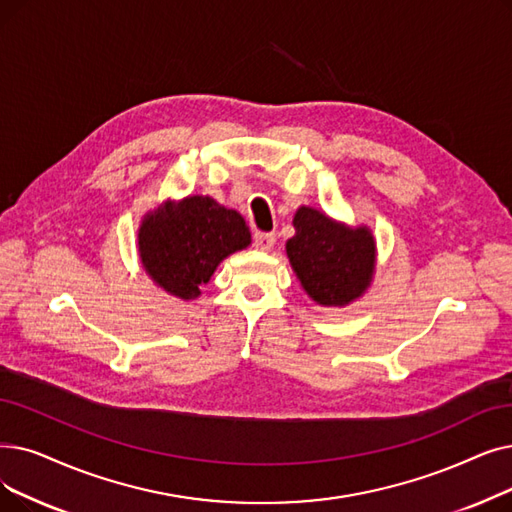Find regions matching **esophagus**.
<instances>
[{"instance_id":"esophagus-1","label":"esophagus","mask_w":512,"mask_h":512,"mask_svg":"<svg viewBox=\"0 0 512 512\" xmlns=\"http://www.w3.org/2000/svg\"><path fill=\"white\" fill-rule=\"evenodd\" d=\"M253 244L259 251H272V247L276 244V236L268 234V232H257L253 236Z\"/></svg>"}]
</instances>
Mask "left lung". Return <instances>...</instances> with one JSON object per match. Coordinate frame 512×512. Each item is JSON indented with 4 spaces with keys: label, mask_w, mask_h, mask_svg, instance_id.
<instances>
[{
    "label": "left lung",
    "mask_w": 512,
    "mask_h": 512,
    "mask_svg": "<svg viewBox=\"0 0 512 512\" xmlns=\"http://www.w3.org/2000/svg\"><path fill=\"white\" fill-rule=\"evenodd\" d=\"M286 255L305 293L318 305L343 307L360 299L372 282L376 242L366 226L349 228L326 213L299 207Z\"/></svg>",
    "instance_id": "obj_1"
}]
</instances>
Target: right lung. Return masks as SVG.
Masks as SVG:
<instances>
[{
  "label": "right lung",
  "instance_id": "right-lung-1",
  "mask_svg": "<svg viewBox=\"0 0 512 512\" xmlns=\"http://www.w3.org/2000/svg\"><path fill=\"white\" fill-rule=\"evenodd\" d=\"M249 244L251 232L242 215L211 196L167 201L146 213L138 230L142 268L154 284L184 301L201 295L217 265Z\"/></svg>",
  "mask_w": 512,
  "mask_h": 512
}]
</instances>
